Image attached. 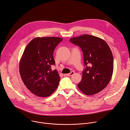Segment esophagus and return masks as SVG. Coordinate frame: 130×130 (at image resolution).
Instances as JSON below:
<instances>
[{
    "label": "esophagus",
    "mask_w": 130,
    "mask_h": 130,
    "mask_svg": "<svg viewBox=\"0 0 130 130\" xmlns=\"http://www.w3.org/2000/svg\"><path fill=\"white\" fill-rule=\"evenodd\" d=\"M74 74V72H71L70 73L65 74V75H66V76H72Z\"/></svg>",
    "instance_id": "esophagus-1"
}]
</instances>
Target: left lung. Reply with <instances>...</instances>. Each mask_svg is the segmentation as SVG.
<instances>
[{
	"mask_svg": "<svg viewBox=\"0 0 130 130\" xmlns=\"http://www.w3.org/2000/svg\"><path fill=\"white\" fill-rule=\"evenodd\" d=\"M70 41L79 46L85 68L78 87L85 94L92 95L102 90L110 81L113 71V57L107 43L97 37L84 34Z\"/></svg>",
	"mask_w": 130,
	"mask_h": 130,
	"instance_id": "left-lung-1",
	"label": "left lung"
}]
</instances>
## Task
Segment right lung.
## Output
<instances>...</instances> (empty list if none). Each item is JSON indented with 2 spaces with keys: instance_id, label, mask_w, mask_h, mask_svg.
Returning a JSON list of instances; mask_svg holds the SVG:
<instances>
[{
  "instance_id": "add662e5",
  "label": "right lung",
  "mask_w": 130,
  "mask_h": 130,
  "mask_svg": "<svg viewBox=\"0 0 130 130\" xmlns=\"http://www.w3.org/2000/svg\"><path fill=\"white\" fill-rule=\"evenodd\" d=\"M63 40L58 37L36 38L25 47L19 64L22 80L27 88L40 97L50 96L57 88L60 77L55 65L53 52Z\"/></svg>"
}]
</instances>
